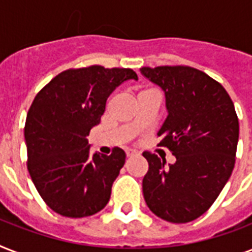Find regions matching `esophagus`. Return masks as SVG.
<instances>
[{
  "label": "esophagus",
  "mask_w": 252,
  "mask_h": 252,
  "mask_svg": "<svg viewBox=\"0 0 252 252\" xmlns=\"http://www.w3.org/2000/svg\"><path fill=\"white\" fill-rule=\"evenodd\" d=\"M133 156H138V152H136V150H128L126 152V157H133Z\"/></svg>",
  "instance_id": "34e87169"
}]
</instances>
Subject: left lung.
Returning <instances> with one entry per match:
<instances>
[{
	"instance_id": "1",
	"label": "left lung",
	"mask_w": 252,
	"mask_h": 252,
	"mask_svg": "<svg viewBox=\"0 0 252 252\" xmlns=\"http://www.w3.org/2000/svg\"><path fill=\"white\" fill-rule=\"evenodd\" d=\"M140 72L165 93L167 118L157 134L176 158L166 165L156 154H142L149 163L144 199L159 219L189 222L209 209L233 172L239 137L234 104L222 85L195 68Z\"/></svg>"
}]
</instances>
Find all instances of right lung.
<instances>
[{
    "instance_id": "right-lung-1",
    "label": "right lung",
    "mask_w": 252,
    "mask_h": 252,
    "mask_svg": "<svg viewBox=\"0 0 252 252\" xmlns=\"http://www.w3.org/2000/svg\"><path fill=\"white\" fill-rule=\"evenodd\" d=\"M129 80H138L132 69H69L33 99L25 126L27 168L41 199L59 215L87 217L110 201L126 153L115 148L111 156L91 154L86 137L100 123L107 98Z\"/></svg>"
}]
</instances>
